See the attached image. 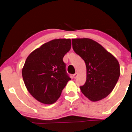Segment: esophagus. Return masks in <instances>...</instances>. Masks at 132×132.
I'll use <instances>...</instances> for the list:
<instances>
[{
	"label": "esophagus",
	"mask_w": 132,
	"mask_h": 132,
	"mask_svg": "<svg viewBox=\"0 0 132 132\" xmlns=\"http://www.w3.org/2000/svg\"><path fill=\"white\" fill-rule=\"evenodd\" d=\"M77 76H78V73H75L73 75V78H77Z\"/></svg>",
	"instance_id": "obj_1"
}]
</instances>
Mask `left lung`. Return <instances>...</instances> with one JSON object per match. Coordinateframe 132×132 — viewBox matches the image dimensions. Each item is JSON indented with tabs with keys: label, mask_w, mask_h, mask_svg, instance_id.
Masks as SVG:
<instances>
[{
	"label": "left lung",
	"mask_w": 132,
	"mask_h": 132,
	"mask_svg": "<svg viewBox=\"0 0 132 132\" xmlns=\"http://www.w3.org/2000/svg\"><path fill=\"white\" fill-rule=\"evenodd\" d=\"M74 51L85 61L86 81L80 89L89 100L103 99L112 92L120 77V64L109 52L91 39H73Z\"/></svg>",
	"instance_id": "left-lung-1"
}]
</instances>
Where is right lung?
Returning a JSON list of instances; mask_svg holds the SVG:
<instances>
[{
  "mask_svg": "<svg viewBox=\"0 0 132 132\" xmlns=\"http://www.w3.org/2000/svg\"><path fill=\"white\" fill-rule=\"evenodd\" d=\"M70 39H57L43 44L29 55L22 71L28 92L37 101L53 104L71 78L63 57L70 50Z\"/></svg>",
  "mask_w": 132,
  "mask_h": 132,
  "instance_id": "right-lung-1",
  "label": "right lung"
}]
</instances>
